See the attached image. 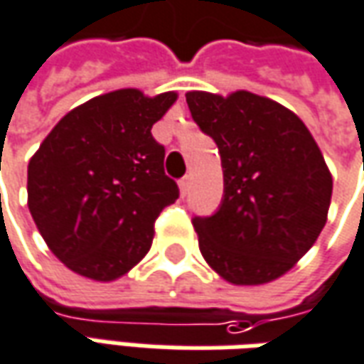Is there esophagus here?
<instances>
[{"label":"esophagus","mask_w":364,"mask_h":364,"mask_svg":"<svg viewBox=\"0 0 364 364\" xmlns=\"http://www.w3.org/2000/svg\"><path fill=\"white\" fill-rule=\"evenodd\" d=\"M189 187H191V177H183L181 181H179V189H181L183 197L189 193Z\"/></svg>","instance_id":"obj_1"}]
</instances>
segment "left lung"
I'll return each instance as SVG.
<instances>
[{"label":"left lung","instance_id":"left-lung-1","mask_svg":"<svg viewBox=\"0 0 364 364\" xmlns=\"http://www.w3.org/2000/svg\"><path fill=\"white\" fill-rule=\"evenodd\" d=\"M193 120L215 139L225 197L213 217L193 218L203 258L235 286L289 272L321 235L333 177L304 122L248 90L185 94Z\"/></svg>","mask_w":364,"mask_h":364}]
</instances>
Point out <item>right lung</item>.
Instances as JSON below:
<instances>
[{"label":"right lung","mask_w":364,"mask_h":364,"mask_svg":"<svg viewBox=\"0 0 364 364\" xmlns=\"http://www.w3.org/2000/svg\"><path fill=\"white\" fill-rule=\"evenodd\" d=\"M179 94L120 88L65 114L27 167L43 240L82 278L114 282L149 252L154 223L179 197L151 128Z\"/></svg>","instance_id":"right-lung-1"}]
</instances>
